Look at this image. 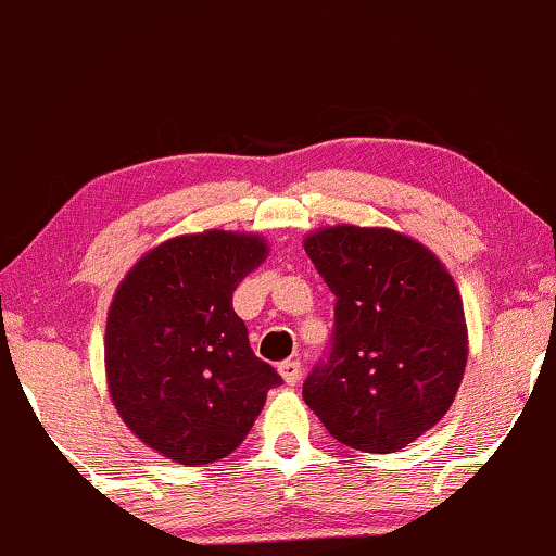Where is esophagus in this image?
Returning a JSON list of instances; mask_svg holds the SVG:
<instances>
[{"label": "esophagus", "instance_id": "esophagus-1", "mask_svg": "<svg viewBox=\"0 0 556 556\" xmlns=\"http://www.w3.org/2000/svg\"><path fill=\"white\" fill-rule=\"evenodd\" d=\"M278 371H280V376H283V381L289 383V387H293V383L301 379V363L299 361H283L278 366Z\"/></svg>", "mask_w": 556, "mask_h": 556}]
</instances>
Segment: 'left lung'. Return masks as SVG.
<instances>
[{
  "label": "left lung",
  "mask_w": 556,
  "mask_h": 556,
  "mask_svg": "<svg viewBox=\"0 0 556 556\" xmlns=\"http://www.w3.org/2000/svg\"><path fill=\"white\" fill-rule=\"evenodd\" d=\"M306 255L334 304L332 351L304 402L332 438L392 454L448 413L469 358L458 289L435 252L387 226H321Z\"/></svg>",
  "instance_id": "left-lung-1"
}]
</instances>
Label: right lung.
I'll use <instances>...</instances> for the list:
<instances>
[{
    "mask_svg": "<svg viewBox=\"0 0 556 556\" xmlns=\"http://www.w3.org/2000/svg\"><path fill=\"white\" fill-rule=\"evenodd\" d=\"M267 257L252 231L208 229L149 250L108 309V392L126 428L185 467L229 456L280 376L252 353L231 293Z\"/></svg>",
    "mask_w": 556,
    "mask_h": 556,
    "instance_id": "obj_1",
    "label": "right lung"
}]
</instances>
